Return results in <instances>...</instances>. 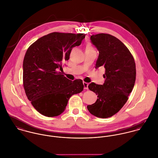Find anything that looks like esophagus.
I'll list each match as a JSON object with an SVG mask.
<instances>
[{
    "label": "esophagus",
    "mask_w": 158,
    "mask_h": 158,
    "mask_svg": "<svg viewBox=\"0 0 158 158\" xmlns=\"http://www.w3.org/2000/svg\"><path fill=\"white\" fill-rule=\"evenodd\" d=\"M83 85H84V89H88V83L86 82H83Z\"/></svg>",
    "instance_id": "34e87169"
}]
</instances>
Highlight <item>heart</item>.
I'll use <instances>...</instances> for the list:
<instances>
[{
  "instance_id": "heart-1",
  "label": "heart",
  "mask_w": 158,
  "mask_h": 158,
  "mask_svg": "<svg viewBox=\"0 0 158 158\" xmlns=\"http://www.w3.org/2000/svg\"><path fill=\"white\" fill-rule=\"evenodd\" d=\"M86 48H88V49H93V48H92V47H91V45H88V46H87V47H86Z\"/></svg>"
}]
</instances>
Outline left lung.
Returning a JSON list of instances; mask_svg holds the SVG:
<instances>
[{
	"instance_id": "obj_1",
	"label": "left lung",
	"mask_w": 158,
	"mask_h": 158,
	"mask_svg": "<svg viewBox=\"0 0 158 158\" xmlns=\"http://www.w3.org/2000/svg\"><path fill=\"white\" fill-rule=\"evenodd\" d=\"M90 40L99 52L95 68L104 66L105 80L102 85L93 82L89 85L98 98L87 108L97 117L108 118L121 110L134 88L135 61L128 48L114 36L99 33L92 35Z\"/></svg>"
}]
</instances>
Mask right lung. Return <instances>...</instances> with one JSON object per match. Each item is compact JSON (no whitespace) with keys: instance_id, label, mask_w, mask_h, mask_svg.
Segmentation results:
<instances>
[{"instance_id":"1","label":"right lung","mask_w":158,"mask_h":158,"mask_svg":"<svg viewBox=\"0 0 158 158\" xmlns=\"http://www.w3.org/2000/svg\"><path fill=\"white\" fill-rule=\"evenodd\" d=\"M84 33L53 32L27 49L23 61V85L28 99L40 114L52 117L63 113L70 97L83 90V81H71L59 69L68 61L73 47L85 38Z\"/></svg>"}]
</instances>
